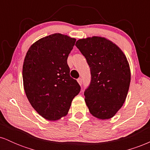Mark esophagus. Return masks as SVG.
<instances>
[{
	"mask_svg": "<svg viewBox=\"0 0 150 150\" xmlns=\"http://www.w3.org/2000/svg\"><path fill=\"white\" fill-rule=\"evenodd\" d=\"M77 82H78V83L80 84V85H82V78H81V77H80V78L77 79Z\"/></svg>",
	"mask_w": 150,
	"mask_h": 150,
	"instance_id": "1",
	"label": "esophagus"
}]
</instances>
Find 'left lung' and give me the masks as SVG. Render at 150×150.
Here are the masks:
<instances>
[{
    "label": "left lung",
    "instance_id": "left-lung-1",
    "mask_svg": "<svg viewBox=\"0 0 150 150\" xmlns=\"http://www.w3.org/2000/svg\"><path fill=\"white\" fill-rule=\"evenodd\" d=\"M75 46L90 68V84L84 92L89 112L99 119L116 114L126 99L130 70L124 53L102 37L79 39Z\"/></svg>",
    "mask_w": 150,
    "mask_h": 150
}]
</instances>
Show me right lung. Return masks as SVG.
<instances>
[{
    "label": "right lung",
    "instance_id": "add662e5",
    "mask_svg": "<svg viewBox=\"0 0 150 150\" xmlns=\"http://www.w3.org/2000/svg\"><path fill=\"white\" fill-rule=\"evenodd\" d=\"M76 39L61 34L42 38L31 46L22 68L24 89L37 112L49 120L65 116L80 92L67 63Z\"/></svg>",
    "mask_w": 150,
    "mask_h": 150
}]
</instances>
